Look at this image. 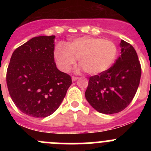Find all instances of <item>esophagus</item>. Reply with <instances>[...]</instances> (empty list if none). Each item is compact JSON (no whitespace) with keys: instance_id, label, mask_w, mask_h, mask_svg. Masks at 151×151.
<instances>
[{"instance_id":"obj_1","label":"esophagus","mask_w":151,"mask_h":151,"mask_svg":"<svg viewBox=\"0 0 151 151\" xmlns=\"http://www.w3.org/2000/svg\"><path fill=\"white\" fill-rule=\"evenodd\" d=\"M72 81L73 82H74V81H76V80H77L79 79V77H74V76H73L72 77Z\"/></svg>"}]
</instances>
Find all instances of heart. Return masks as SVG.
<instances>
[{
  "instance_id": "1",
  "label": "heart",
  "mask_w": 151,
  "mask_h": 151,
  "mask_svg": "<svg viewBox=\"0 0 151 151\" xmlns=\"http://www.w3.org/2000/svg\"><path fill=\"white\" fill-rule=\"evenodd\" d=\"M118 49L112 41L101 38L83 36L66 45L58 43L55 47V61L63 72L71 71L79 59V64L89 74H99L110 68L115 61Z\"/></svg>"
}]
</instances>
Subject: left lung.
Wrapping results in <instances>:
<instances>
[{"instance_id": "1", "label": "left lung", "mask_w": 151, "mask_h": 151, "mask_svg": "<svg viewBox=\"0 0 151 151\" xmlns=\"http://www.w3.org/2000/svg\"><path fill=\"white\" fill-rule=\"evenodd\" d=\"M121 55L109 69L89 78L85 98L98 112H121L132 102L141 77V65L134 48L121 40Z\"/></svg>"}]
</instances>
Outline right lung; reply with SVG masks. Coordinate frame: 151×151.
Listing matches in <instances>:
<instances>
[{
	"label": "right lung",
	"mask_w": 151,
	"mask_h": 151,
	"mask_svg": "<svg viewBox=\"0 0 151 151\" xmlns=\"http://www.w3.org/2000/svg\"><path fill=\"white\" fill-rule=\"evenodd\" d=\"M55 36L30 39L14 51L6 72L10 96L29 116L45 118L59 107L72 83L54 60Z\"/></svg>",
	"instance_id": "add662e5"
}]
</instances>
